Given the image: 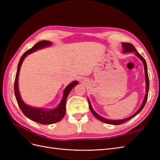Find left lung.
Here are the masks:
<instances>
[{"label": "left lung", "instance_id": "obj_1", "mask_svg": "<svg viewBox=\"0 0 160 160\" xmlns=\"http://www.w3.org/2000/svg\"><path fill=\"white\" fill-rule=\"evenodd\" d=\"M122 47L123 49V52H135V55L138 56L140 59H141L143 62V65H144V69H145V76H146V96H145V98H144V100L143 101L142 103V105L141 107H140V108L135 112V113H134L133 115L130 116V117L128 118H125V119H119V120H110V119H105L103 117H101V116H100L99 115H98V113H97L95 111L93 110V109L92 108V106L91 105V103H90V101L89 99H88V101H89V109L91 110V113L93 114V115L95 116V117L99 119V121H101V122H102L103 123H108V124H111V125H120L122 123H123L125 122H128V121H129V119H131L132 118H134L135 116H136L140 111H141L143 108H144L145 105H146V101L148 100V92H149V77H148V68H147V64H146V60L144 59V58L139 54V53L137 51V50L135 49V48L134 47V46L131 44V43H128V42H122Z\"/></svg>", "mask_w": 160, "mask_h": 160}]
</instances>
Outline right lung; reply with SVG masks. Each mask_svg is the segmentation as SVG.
Wrapping results in <instances>:
<instances>
[{
    "mask_svg": "<svg viewBox=\"0 0 160 160\" xmlns=\"http://www.w3.org/2000/svg\"><path fill=\"white\" fill-rule=\"evenodd\" d=\"M51 45H52V42L50 41H41L40 42H37L35 45H34L31 48V49H28L25 52H24V54L21 57V59L18 62L15 81H14V95H15V98L19 108H20V109L22 111L23 114L28 119L34 121V122H36L37 123H39L41 124H44V125L55 123L59 122V121H61L62 119L66 112L65 105H66L67 97H68V95L69 94L70 91L72 90V89L73 88L75 85L78 84V81H75L73 82H72V83H71L69 85H67V87L64 91L63 96H62V99L61 101V103H59V106H58V107L56 108L55 109L47 110L42 108H32L27 105V104H25L23 102V101L21 98L20 93H19L18 88V75H19V71H20L22 62L27 55L30 54V53L34 51H36L38 49H42V48H44L46 47H49Z\"/></svg>",
    "mask_w": 160,
    "mask_h": 160,
    "instance_id": "obj_1",
    "label": "right lung"
}]
</instances>
